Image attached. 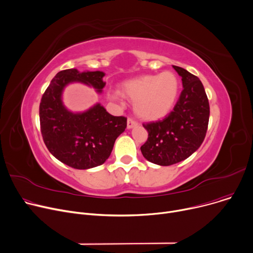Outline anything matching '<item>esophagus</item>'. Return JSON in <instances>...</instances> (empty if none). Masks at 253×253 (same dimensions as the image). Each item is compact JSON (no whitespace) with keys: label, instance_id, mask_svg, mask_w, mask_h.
Wrapping results in <instances>:
<instances>
[{"label":"esophagus","instance_id":"esophagus-1","mask_svg":"<svg viewBox=\"0 0 253 253\" xmlns=\"http://www.w3.org/2000/svg\"><path fill=\"white\" fill-rule=\"evenodd\" d=\"M138 126V123L136 122V121H133L132 118H127V123H126V126H127V128H132V127H135V126Z\"/></svg>","mask_w":253,"mask_h":253}]
</instances>
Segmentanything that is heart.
Listing matches in <instances>:
<instances>
[{"mask_svg":"<svg viewBox=\"0 0 253 253\" xmlns=\"http://www.w3.org/2000/svg\"><path fill=\"white\" fill-rule=\"evenodd\" d=\"M180 91V81L172 71L140 76L120 84V94L135 102L136 114L145 121H157L173 108ZM118 95L114 94L116 98Z\"/></svg>","mask_w":253,"mask_h":253,"instance_id":"obj_1","label":"heart"}]
</instances>
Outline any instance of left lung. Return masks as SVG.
<instances>
[{"mask_svg":"<svg viewBox=\"0 0 253 253\" xmlns=\"http://www.w3.org/2000/svg\"><path fill=\"white\" fill-rule=\"evenodd\" d=\"M172 67L182 77L184 87L173 110L162 121L143 124L148 139L141 152L148 161L162 167L194 153L205 138L210 121V103L200 80L182 67Z\"/></svg>","mask_w":253,"mask_h":253,"instance_id":"1","label":"left lung"}]
</instances>
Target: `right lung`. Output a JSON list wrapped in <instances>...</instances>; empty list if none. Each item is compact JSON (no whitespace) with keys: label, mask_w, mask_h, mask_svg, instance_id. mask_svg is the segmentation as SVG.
<instances>
[{"label":"right lung","mask_w":253,"mask_h":253,"mask_svg":"<svg viewBox=\"0 0 253 253\" xmlns=\"http://www.w3.org/2000/svg\"><path fill=\"white\" fill-rule=\"evenodd\" d=\"M102 71L65 69L59 71L40 103V124L44 145L58 160L77 169L103 165L111 154L116 138L126 127V117L109 114L101 104L82 113L68 111L62 103L64 87L81 82L95 87L105 86Z\"/></svg>","instance_id":"obj_1"}]
</instances>
